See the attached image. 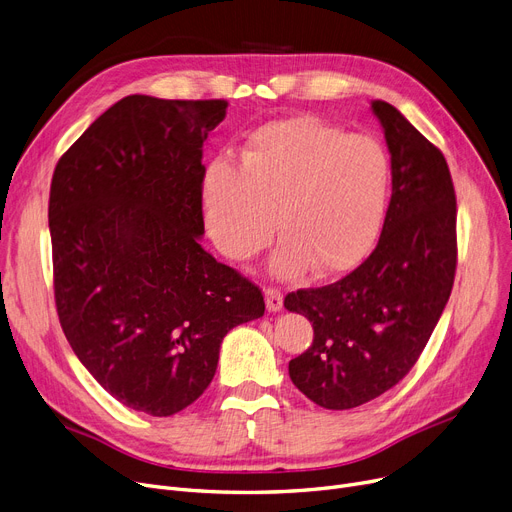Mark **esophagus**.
Returning <instances> with one entry per match:
<instances>
[{"label": "esophagus", "mask_w": 512, "mask_h": 512, "mask_svg": "<svg viewBox=\"0 0 512 512\" xmlns=\"http://www.w3.org/2000/svg\"><path fill=\"white\" fill-rule=\"evenodd\" d=\"M265 307L272 313L282 311L284 299H282V292L278 288H265Z\"/></svg>", "instance_id": "esophagus-1"}]
</instances>
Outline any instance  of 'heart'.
I'll use <instances>...</instances> for the list:
<instances>
[{
    "label": "heart",
    "mask_w": 512,
    "mask_h": 512,
    "mask_svg": "<svg viewBox=\"0 0 512 512\" xmlns=\"http://www.w3.org/2000/svg\"><path fill=\"white\" fill-rule=\"evenodd\" d=\"M390 197L386 145L313 116L263 124L240 149L238 168L215 159L201 180L205 226L226 257H253L278 228V278L311 265L321 276L353 270L378 242Z\"/></svg>",
    "instance_id": "heart-1"
}]
</instances>
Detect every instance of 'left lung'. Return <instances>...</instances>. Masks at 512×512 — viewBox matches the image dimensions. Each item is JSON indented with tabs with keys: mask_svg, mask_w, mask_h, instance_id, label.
Segmentation results:
<instances>
[{
	"mask_svg": "<svg viewBox=\"0 0 512 512\" xmlns=\"http://www.w3.org/2000/svg\"><path fill=\"white\" fill-rule=\"evenodd\" d=\"M392 159L378 247L342 280L290 292L284 307L313 324L288 363L315 405L344 411L378 398L417 363L448 303L456 270V197L442 151L386 101L371 103Z\"/></svg>",
	"mask_w": 512,
	"mask_h": 512,
	"instance_id": "obj_1",
	"label": "left lung"
}]
</instances>
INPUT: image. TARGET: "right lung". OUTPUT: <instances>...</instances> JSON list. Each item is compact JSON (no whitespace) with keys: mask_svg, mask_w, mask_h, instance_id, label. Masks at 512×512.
I'll list each match as a JSON object with an SVG mask.
<instances>
[{"mask_svg":"<svg viewBox=\"0 0 512 512\" xmlns=\"http://www.w3.org/2000/svg\"><path fill=\"white\" fill-rule=\"evenodd\" d=\"M226 107L128 95L51 178L62 330L103 390L153 417L193 405L218 369L224 336L265 311L261 290L199 242L203 143Z\"/></svg>","mask_w":512,"mask_h":512,"instance_id":"add662e5","label":"right lung"}]
</instances>
